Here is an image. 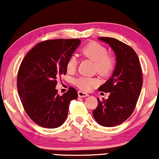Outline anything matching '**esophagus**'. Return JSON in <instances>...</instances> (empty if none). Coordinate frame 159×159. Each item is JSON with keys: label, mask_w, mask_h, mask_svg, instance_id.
I'll return each mask as SVG.
<instances>
[{"label": "esophagus", "mask_w": 159, "mask_h": 159, "mask_svg": "<svg viewBox=\"0 0 159 159\" xmlns=\"http://www.w3.org/2000/svg\"><path fill=\"white\" fill-rule=\"evenodd\" d=\"M78 97H80V98H85V97H87V96H89V94H88L87 93H86V92H84L82 91H78Z\"/></svg>", "instance_id": "1"}]
</instances>
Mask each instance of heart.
I'll return each mask as SVG.
<instances>
[{"label":"heart","mask_w":159,"mask_h":159,"mask_svg":"<svg viewBox=\"0 0 159 159\" xmlns=\"http://www.w3.org/2000/svg\"><path fill=\"white\" fill-rule=\"evenodd\" d=\"M81 53L84 57L94 62V70L100 75L106 77L113 71L114 59L111 56L108 55L107 49L103 45L98 43H90L82 48ZM77 64L78 61L75 56H70L66 65L67 72L73 73L75 71ZM74 84L81 90L89 91L97 84V81L93 78L80 76L74 80Z\"/></svg>","instance_id":"1"}]
</instances>
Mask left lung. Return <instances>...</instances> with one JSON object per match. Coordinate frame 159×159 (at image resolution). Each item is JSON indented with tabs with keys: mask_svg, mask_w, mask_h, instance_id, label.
Listing matches in <instances>:
<instances>
[{
	"mask_svg": "<svg viewBox=\"0 0 159 159\" xmlns=\"http://www.w3.org/2000/svg\"><path fill=\"white\" fill-rule=\"evenodd\" d=\"M114 50L116 65L113 75L98 88L110 92L107 100H100L92 114L98 123L113 127L125 121L136 107L142 86V73L139 60L131 47L111 37H100Z\"/></svg>",
	"mask_w": 159,
	"mask_h": 159,
	"instance_id": "left-lung-1",
	"label": "left lung"
}]
</instances>
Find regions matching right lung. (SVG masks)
I'll return each mask as SVG.
<instances>
[{"instance_id":"obj_1","label":"right lung","mask_w":159,"mask_h":159,"mask_svg":"<svg viewBox=\"0 0 159 159\" xmlns=\"http://www.w3.org/2000/svg\"><path fill=\"white\" fill-rule=\"evenodd\" d=\"M78 39L45 40L26 54L17 73V86L26 114L43 128H55L64 123L71 100L77 99L70 86L58 94L56 78L67 73V61L79 45Z\"/></svg>"}]
</instances>
